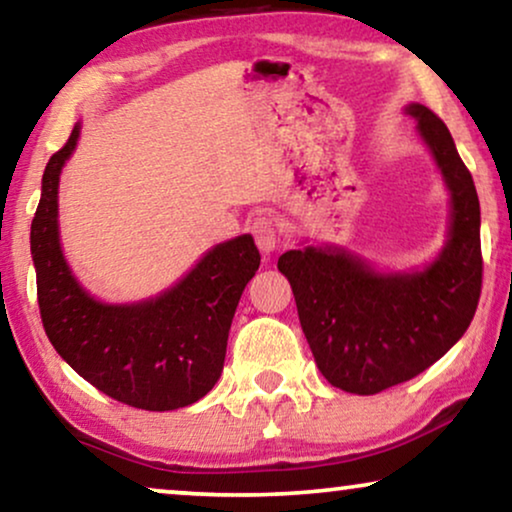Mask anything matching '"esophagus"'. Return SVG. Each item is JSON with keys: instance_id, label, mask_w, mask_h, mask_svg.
I'll list each match as a JSON object with an SVG mask.
<instances>
[{"instance_id": "esophagus-1", "label": "esophagus", "mask_w": 512, "mask_h": 512, "mask_svg": "<svg viewBox=\"0 0 512 512\" xmlns=\"http://www.w3.org/2000/svg\"><path fill=\"white\" fill-rule=\"evenodd\" d=\"M251 235H254L258 249H261L263 254H272L279 242L277 223L272 221L270 216H258V219H254V223H251Z\"/></svg>"}]
</instances>
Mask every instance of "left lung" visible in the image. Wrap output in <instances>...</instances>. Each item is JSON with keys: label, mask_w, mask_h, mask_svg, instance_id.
<instances>
[{"label": "left lung", "mask_w": 512, "mask_h": 512, "mask_svg": "<svg viewBox=\"0 0 512 512\" xmlns=\"http://www.w3.org/2000/svg\"><path fill=\"white\" fill-rule=\"evenodd\" d=\"M452 195L450 235L440 256L417 272H375L333 247L291 249L277 268L291 282L314 361L333 387L370 396L408 382L471 326L482 289L480 202L447 125L410 104Z\"/></svg>", "instance_id": "left-lung-1"}]
</instances>
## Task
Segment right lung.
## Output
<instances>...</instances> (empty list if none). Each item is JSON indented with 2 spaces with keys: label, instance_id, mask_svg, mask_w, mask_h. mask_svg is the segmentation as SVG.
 Instances as JSON below:
<instances>
[{
  "label": "right lung",
  "instance_id": "obj_1",
  "mask_svg": "<svg viewBox=\"0 0 512 512\" xmlns=\"http://www.w3.org/2000/svg\"><path fill=\"white\" fill-rule=\"evenodd\" d=\"M79 125L48 160L30 247L44 331L62 359L102 394L132 408L177 410L200 401L221 377L228 331L244 286L261 265L254 237L209 251L177 286L135 305L95 300L60 249L58 184Z\"/></svg>",
  "mask_w": 512,
  "mask_h": 512
}]
</instances>
